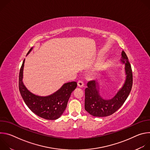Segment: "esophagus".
<instances>
[{
  "instance_id": "1",
  "label": "esophagus",
  "mask_w": 150,
  "mask_h": 150,
  "mask_svg": "<svg viewBox=\"0 0 150 150\" xmlns=\"http://www.w3.org/2000/svg\"><path fill=\"white\" fill-rule=\"evenodd\" d=\"M78 86L79 87H82L83 86V82L82 81H78Z\"/></svg>"
}]
</instances>
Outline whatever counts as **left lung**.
Returning <instances> with one entry per match:
<instances>
[{
    "mask_svg": "<svg viewBox=\"0 0 150 150\" xmlns=\"http://www.w3.org/2000/svg\"><path fill=\"white\" fill-rule=\"evenodd\" d=\"M121 54V62L125 64L126 78L122 87L113 98L103 99L100 96L99 86L95 81L87 83L88 87L85 90V109L93 116L105 117L113 114L123 104L131 93L133 83L131 66L125 52L122 51Z\"/></svg>",
    "mask_w": 150,
    "mask_h": 150,
    "instance_id": "8db88e82",
    "label": "left lung"
}]
</instances>
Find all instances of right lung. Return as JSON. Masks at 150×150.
Returning <instances> with one entry per match:
<instances>
[{
    "label": "right lung",
    "mask_w": 150,
    "mask_h": 150,
    "mask_svg": "<svg viewBox=\"0 0 150 150\" xmlns=\"http://www.w3.org/2000/svg\"><path fill=\"white\" fill-rule=\"evenodd\" d=\"M33 48L29 50L27 54ZM24 62L25 59L19 75V90L24 102L33 113L42 118L47 120L58 119L66 109L69 98L76 88L77 83L74 81L66 83L58 91L49 96H36L29 91L23 83Z\"/></svg>",
    "instance_id": "right-lung-1"
}]
</instances>
